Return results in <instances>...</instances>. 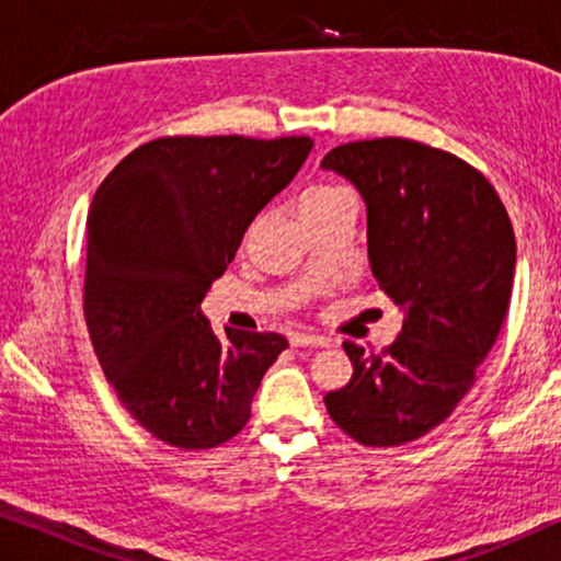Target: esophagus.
<instances>
[{"label": "esophagus", "instance_id": "34e87169", "mask_svg": "<svg viewBox=\"0 0 561 561\" xmlns=\"http://www.w3.org/2000/svg\"><path fill=\"white\" fill-rule=\"evenodd\" d=\"M329 340H324V336H317V334H304L298 332L290 336V347H327Z\"/></svg>", "mask_w": 561, "mask_h": 561}]
</instances>
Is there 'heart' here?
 Listing matches in <instances>:
<instances>
[{
  "label": "heart",
  "mask_w": 561,
  "mask_h": 561,
  "mask_svg": "<svg viewBox=\"0 0 561 561\" xmlns=\"http://www.w3.org/2000/svg\"><path fill=\"white\" fill-rule=\"evenodd\" d=\"M340 191H344V188H340V186H332V183H319V186H311V188H306V191H304L301 204L319 202V198H327V196H332V194H340Z\"/></svg>",
  "instance_id": "heart-1"
}]
</instances>
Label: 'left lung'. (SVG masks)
<instances>
[{
  "label": "left lung",
  "mask_w": 561,
  "mask_h": 561,
  "mask_svg": "<svg viewBox=\"0 0 561 561\" xmlns=\"http://www.w3.org/2000/svg\"><path fill=\"white\" fill-rule=\"evenodd\" d=\"M367 206V255L403 311L382 355L344 342L352 378L324 396L365 447H401L439 426L474 386L508 313L516 237L478 168L432 145L378 137L327 152Z\"/></svg>",
  "instance_id": "obj_1"
}]
</instances>
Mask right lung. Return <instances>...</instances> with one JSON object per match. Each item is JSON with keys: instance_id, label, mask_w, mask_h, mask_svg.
Returning a JSON list of instances; mask_svg holds the SVG:
<instances>
[{"instance_id": "right-lung-1", "label": "right lung", "mask_w": 561, "mask_h": 561, "mask_svg": "<svg viewBox=\"0 0 561 561\" xmlns=\"http://www.w3.org/2000/svg\"><path fill=\"white\" fill-rule=\"evenodd\" d=\"M311 137H158L102 181L87 219L83 317L122 405L156 439L211 449L242 432L288 340L214 334L202 306Z\"/></svg>"}]
</instances>
